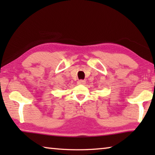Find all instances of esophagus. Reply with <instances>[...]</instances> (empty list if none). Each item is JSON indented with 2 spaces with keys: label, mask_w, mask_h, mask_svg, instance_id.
<instances>
[{
  "label": "esophagus",
  "mask_w": 155,
  "mask_h": 155,
  "mask_svg": "<svg viewBox=\"0 0 155 155\" xmlns=\"http://www.w3.org/2000/svg\"><path fill=\"white\" fill-rule=\"evenodd\" d=\"M77 83L78 84V85H85V84L86 83V81L84 80H79V81H78Z\"/></svg>",
  "instance_id": "obj_1"
}]
</instances>
